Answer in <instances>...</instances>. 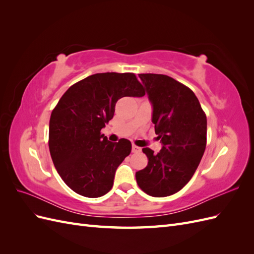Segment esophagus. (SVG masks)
<instances>
[{"instance_id":"34e87169","label":"esophagus","mask_w":254,"mask_h":254,"mask_svg":"<svg viewBox=\"0 0 254 254\" xmlns=\"http://www.w3.org/2000/svg\"><path fill=\"white\" fill-rule=\"evenodd\" d=\"M140 151H141V148L139 147V146L132 145V152H140Z\"/></svg>"}]
</instances>
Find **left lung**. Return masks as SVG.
Masks as SVG:
<instances>
[{"label":"left lung","instance_id":"obj_1","mask_svg":"<svg viewBox=\"0 0 254 254\" xmlns=\"http://www.w3.org/2000/svg\"><path fill=\"white\" fill-rule=\"evenodd\" d=\"M152 106V123L162 149L146 147L144 170L135 173L140 189L152 197L179 191L200 163L206 145V117L195 93L162 74H139Z\"/></svg>","mask_w":254,"mask_h":254}]
</instances>
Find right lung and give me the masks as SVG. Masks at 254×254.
<instances>
[{
  "mask_svg": "<svg viewBox=\"0 0 254 254\" xmlns=\"http://www.w3.org/2000/svg\"><path fill=\"white\" fill-rule=\"evenodd\" d=\"M145 95L133 73H97L76 82L59 99L50 119L53 163L66 186L89 198L112 189L115 171L129 156L131 143H112L101 130L124 96Z\"/></svg>",
  "mask_w": 254,
  "mask_h": 254,
  "instance_id": "1",
  "label": "right lung"
}]
</instances>
